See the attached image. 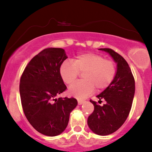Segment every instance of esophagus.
I'll return each mask as SVG.
<instances>
[{
    "instance_id": "esophagus-1",
    "label": "esophagus",
    "mask_w": 152,
    "mask_h": 152,
    "mask_svg": "<svg viewBox=\"0 0 152 152\" xmlns=\"http://www.w3.org/2000/svg\"><path fill=\"white\" fill-rule=\"evenodd\" d=\"M84 102H85V101H84V100H80V99L77 100L78 104H83Z\"/></svg>"
}]
</instances>
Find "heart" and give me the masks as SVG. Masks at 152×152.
<instances>
[{
    "instance_id": "b5f03b06",
    "label": "heart",
    "mask_w": 152,
    "mask_h": 152,
    "mask_svg": "<svg viewBox=\"0 0 152 152\" xmlns=\"http://www.w3.org/2000/svg\"><path fill=\"white\" fill-rule=\"evenodd\" d=\"M116 72L115 62L94 53L81 54L73 62L65 61L60 66L61 77L66 84L72 83L80 72H85L84 80L75 83L69 88V94L77 99L91 94L95 88L99 91L107 88L115 79Z\"/></svg>"
}]
</instances>
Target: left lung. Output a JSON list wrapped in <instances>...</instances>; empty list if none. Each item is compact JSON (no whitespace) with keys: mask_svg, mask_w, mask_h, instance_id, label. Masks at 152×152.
<instances>
[{"mask_svg":"<svg viewBox=\"0 0 152 152\" xmlns=\"http://www.w3.org/2000/svg\"><path fill=\"white\" fill-rule=\"evenodd\" d=\"M99 50L108 53L117 64L115 79L101 94L97 95L100 106L91 99L94 110L88 118V125L92 132L99 135H107L118 130L127 118L134 94V79L130 67L124 58L110 48Z\"/></svg>","mask_w":152,"mask_h":152,"instance_id":"left-lung-1","label":"left lung"}]
</instances>
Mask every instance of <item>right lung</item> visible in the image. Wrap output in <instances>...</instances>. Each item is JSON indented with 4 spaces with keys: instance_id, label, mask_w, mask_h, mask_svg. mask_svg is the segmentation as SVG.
<instances>
[{
    "instance_id": "1",
    "label": "right lung",
    "mask_w": 152,
    "mask_h": 152,
    "mask_svg": "<svg viewBox=\"0 0 152 152\" xmlns=\"http://www.w3.org/2000/svg\"><path fill=\"white\" fill-rule=\"evenodd\" d=\"M67 58L61 48H50L34 56L25 68L20 83V94L25 115L33 127L47 136L63 132L76 99L56 96L66 89L60 66Z\"/></svg>"
}]
</instances>
